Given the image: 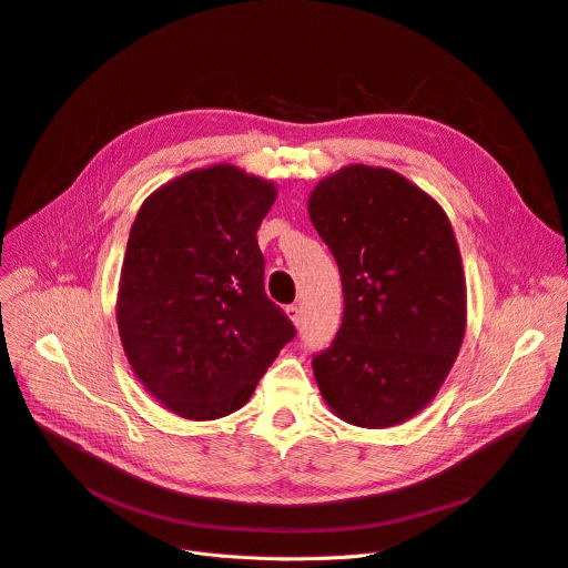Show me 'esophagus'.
Wrapping results in <instances>:
<instances>
[{"instance_id":"obj_1","label":"esophagus","mask_w":568,"mask_h":568,"mask_svg":"<svg viewBox=\"0 0 568 568\" xmlns=\"http://www.w3.org/2000/svg\"><path fill=\"white\" fill-rule=\"evenodd\" d=\"M286 316L291 318V323H293L295 328H298L301 323H303V312H301L298 305H288V307H286Z\"/></svg>"}]
</instances>
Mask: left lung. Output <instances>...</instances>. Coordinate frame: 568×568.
<instances>
[{"mask_svg":"<svg viewBox=\"0 0 568 568\" xmlns=\"http://www.w3.org/2000/svg\"><path fill=\"white\" fill-rule=\"evenodd\" d=\"M307 212L344 293L337 337L312 361L321 397L358 427L414 418L467 331L463 256L444 207L390 169L351 164L312 189Z\"/></svg>","mask_w":568,"mask_h":568,"instance_id":"obj_1","label":"left lung"}]
</instances>
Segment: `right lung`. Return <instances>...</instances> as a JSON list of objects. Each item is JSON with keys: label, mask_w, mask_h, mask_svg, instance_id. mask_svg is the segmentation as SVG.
I'll return each instance as SVG.
<instances>
[{"label": "right lung", "mask_w": 568, "mask_h": 568, "mask_svg": "<svg viewBox=\"0 0 568 568\" xmlns=\"http://www.w3.org/2000/svg\"><path fill=\"white\" fill-rule=\"evenodd\" d=\"M277 184L233 164L161 184L133 220L118 331L143 388L186 420L247 404L293 323L263 291L256 231Z\"/></svg>", "instance_id": "add662e5"}]
</instances>
